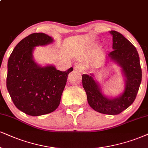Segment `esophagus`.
<instances>
[{
    "label": "esophagus",
    "instance_id": "1",
    "mask_svg": "<svg viewBox=\"0 0 148 148\" xmlns=\"http://www.w3.org/2000/svg\"><path fill=\"white\" fill-rule=\"evenodd\" d=\"M75 70L77 72H82L83 71V68L82 66L80 65H76L75 66Z\"/></svg>",
    "mask_w": 148,
    "mask_h": 148
}]
</instances>
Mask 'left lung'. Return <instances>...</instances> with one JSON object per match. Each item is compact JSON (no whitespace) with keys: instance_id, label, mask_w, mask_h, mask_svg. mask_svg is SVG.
Listing matches in <instances>:
<instances>
[{"instance_id":"8db88e82","label":"left lung","mask_w":148,"mask_h":148,"mask_svg":"<svg viewBox=\"0 0 148 148\" xmlns=\"http://www.w3.org/2000/svg\"><path fill=\"white\" fill-rule=\"evenodd\" d=\"M110 34L112 36L114 50L108 54V59L121 68L125 77L123 93L113 99L104 96L92 74L82 75V85L88 104L93 110L102 114L114 115L121 113L134 102L141 82L142 71L135 47L120 33L110 31Z\"/></svg>"}]
</instances>
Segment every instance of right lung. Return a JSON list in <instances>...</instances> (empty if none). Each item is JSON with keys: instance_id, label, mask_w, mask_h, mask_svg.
Segmentation results:
<instances>
[{"instance_id": "add662e5", "label": "right lung", "mask_w": 148, "mask_h": 148, "mask_svg": "<svg viewBox=\"0 0 148 148\" xmlns=\"http://www.w3.org/2000/svg\"><path fill=\"white\" fill-rule=\"evenodd\" d=\"M53 39L43 33H34L18 43L7 63V88L14 105L31 116L53 112L60 105L69 73L54 66H41L34 61V47L52 43Z\"/></svg>"}]
</instances>
